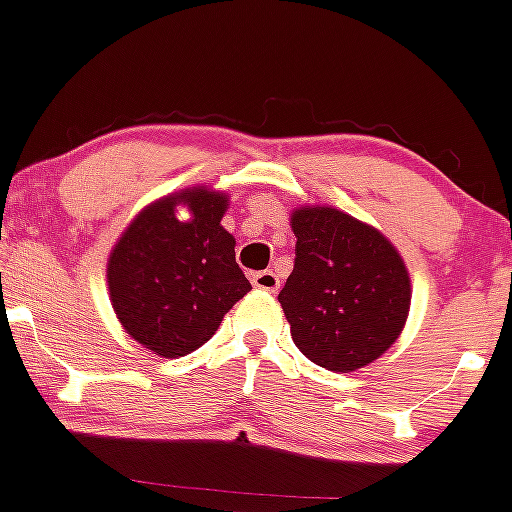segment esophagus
Instances as JSON below:
<instances>
[{
    "label": "esophagus",
    "instance_id": "1",
    "mask_svg": "<svg viewBox=\"0 0 512 512\" xmlns=\"http://www.w3.org/2000/svg\"><path fill=\"white\" fill-rule=\"evenodd\" d=\"M252 285L262 289V292H277V289H280V277H277V272L272 270L255 272V275H252Z\"/></svg>",
    "mask_w": 512,
    "mask_h": 512
}]
</instances>
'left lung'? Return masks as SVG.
<instances>
[{
  "label": "left lung",
  "instance_id": "8db88e82",
  "mask_svg": "<svg viewBox=\"0 0 512 512\" xmlns=\"http://www.w3.org/2000/svg\"><path fill=\"white\" fill-rule=\"evenodd\" d=\"M294 270L277 294L297 349L329 371L364 369L401 337L411 277L374 225L332 205L292 210Z\"/></svg>",
  "mask_w": 512,
  "mask_h": 512
}]
</instances>
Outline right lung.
Here are the masks:
<instances>
[{"label": "right lung", "mask_w": 512, "mask_h": 512, "mask_svg": "<svg viewBox=\"0 0 512 512\" xmlns=\"http://www.w3.org/2000/svg\"><path fill=\"white\" fill-rule=\"evenodd\" d=\"M230 195L193 185L148 203L111 247L106 282L116 319L163 359L203 347L252 285L220 225ZM189 213L179 218V210Z\"/></svg>", "instance_id": "add662e5"}]
</instances>
